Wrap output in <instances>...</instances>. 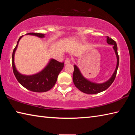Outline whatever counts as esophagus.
Segmentation results:
<instances>
[{"label":"esophagus","instance_id":"34e87169","mask_svg":"<svg viewBox=\"0 0 135 135\" xmlns=\"http://www.w3.org/2000/svg\"><path fill=\"white\" fill-rule=\"evenodd\" d=\"M69 63H70V59H68V58L66 59L65 61V64H69Z\"/></svg>","mask_w":135,"mask_h":135}]
</instances>
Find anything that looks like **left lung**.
Masks as SVG:
<instances>
[{
    "mask_svg": "<svg viewBox=\"0 0 135 135\" xmlns=\"http://www.w3.org/2000/svg\"><path fill=\"white\" fill-rule=\"evenodd\" d=\"M107 42L109 45L114 46L113 49L116 55V57H117V65H116L115 70L112 76L110 77V79L102 83H97L88 80L85 77H84L79 68L77 67V66L74 65V70L73 75V82H74V85L76 86V88L79 89L82 92L87 93V94H97V93L103 92V91L107 89L114 81L116 74H117L118 64H119V57H118L117 52V46L115 41L112 39L111 38H109L108 36L107 37Z\"/></svg>",
    "mask_w": 135,
    "mask_h": 135,
    "instance_id": "obj_1",
    "label": "left lung"
}]
</instances>
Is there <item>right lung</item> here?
<instances>
[{
  "mask_svg": "<svg viewBox=\"0 0 135 135\" xmlns=\"http://www.w3.org/2000/svg\"><path fill=\"white\" fill-rule=\"evenodd\" d=\"M26 35H33L38 37H45V34L37 33H29ZM21 36L17 42V46L12 53V68L13 72L18 81L21 85L32 92H45L49 90L55 84L57 78L64 67V63L59 62L54 59H50L47 65L41 71L33 75H24L19 73L15 67L14 63V55L18 47V43L22 38Z\"/></svg>",
  "mask_w": 135,
  "mask_h": 135,
  "instance_id": "right-lung-1",
  "label": "right lung"
}]
</instances>
